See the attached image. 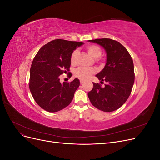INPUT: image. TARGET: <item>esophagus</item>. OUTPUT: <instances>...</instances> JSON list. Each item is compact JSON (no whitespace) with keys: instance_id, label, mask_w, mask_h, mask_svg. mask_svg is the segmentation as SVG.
<instances>
[{"instance_id":"1","label":"esophagus","mask_w":160,"mask_h":160,"mask_svg":"<svg viewBox=\"0 0 160 160\" xmlns=\"http://www.w3.org/2000/svg\"><path fill=\"white\" fill-rule=\"evenodd\" d=\"M84 83H85V81H84L83 80H82V79L80 80V83H81V84H83Z\"/></svg>"}]
</instances>
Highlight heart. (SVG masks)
Instances as JSON below:
<instances>
[{
  "mask_svg": "<svg viewBox=\"0 0 160 160\" xmlns=\"http://www.w3.org/2000/svg\"><path fill=\"white\" fill-rule=\"evenodd\" d=\"M87 50H88L89 54L93 57L95 59L99 57L102 53L101 48L98 45H91L87 47ZM79 51L77 50H75L72 52L71 55V64H75L76 62L77 56L78 55ZM95 73V69L91 67H81L77 69L75 71V75L81 79H88L90 77Z\"/></svg>",
  "mask_w": 160,
  "mask_h": 160,
  "instance_id": "obj_1",
  "label": "heart"
}]
</instances>
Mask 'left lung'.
<instances>
[{"instance_id":"8db88e82","label":"left lung","mask_w":160,"mask_h":160,"mask_svg":"<svg viewBox=\"0 0 160 160\" xmlns=\"http://www.w3.org/2000/svg\"><path fill=\"white\" fill-rule=\"evenodd\" d=\"M88 41L101 45L106 52V64L96 77L101 83H108L104 88L93 83L89 99L96 108L111 112L122 107L131 94L135 80L133 62L128 50L118 41L107 38Z\"/></svg>"}]
</instances>
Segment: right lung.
<instances>
[{"instance_id":"add662e5","label":"right lung","mask_w":160,"mask_h":160,"mask_svg":"<svg viewBox=\"0 0 160 160\" xmlns=\"http://www.w3.org/2000/svg\"><path fill=\"white\" fill-rule=\"evenodd\" d=\"M83 44L55 39L37 53L30 69L29 89L36 103L43 109L57 112L68 106L73 99L79 80L76 78L71 83H61L59 77L69 71L72 52Z\"/></svg>"}]
</instances>
